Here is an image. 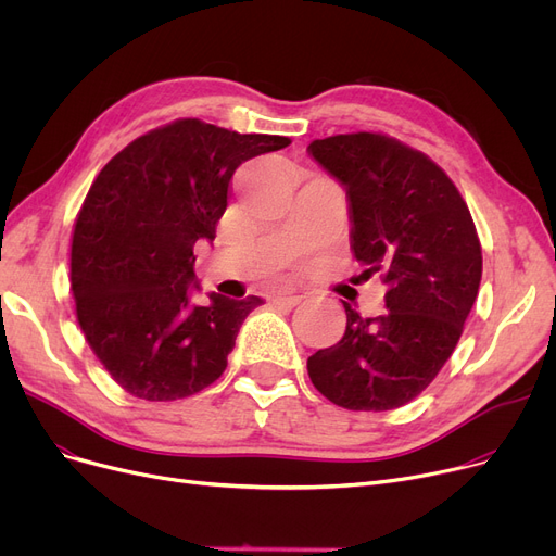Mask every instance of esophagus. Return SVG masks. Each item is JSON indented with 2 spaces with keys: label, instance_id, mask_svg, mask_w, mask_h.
<instances>
[{
  "label": "esophagus",
  "instance_id": "obj_1",
  "mask_svg": "<svg viewBox=\"0 0 556 556\" xmlns=\"http://www.w3.org/2000/svg\"><path fill=\"white\" fill-rule=\"evenodd\" d=\"M270 302H273V306H275V308L290 311V308L298 306V304L302 302V298H300V295H275Z\"/></svg>",
  "mask_w": 556,
  "mask_h": 556
}]
</instances>
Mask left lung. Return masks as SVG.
Returning a JSON list of instances; mask_svg holds the SVG:
<instances>
[{
	"label": "left lung",
	"mask_w": 556,
	"mask_h": 556,
	"mask_svg": "<svg viewBox=\"0 0 556 556\" xmlns=\"http://www.w3.org/2000/svg\"><path fill=\"white\" fill-rule=\"evenodd\" d=\"M308 155L346 191L361 277L388 286L386 315L361 317L342 302L344 336L308 358V376L346 410H394L440 374L478 298L482 250L471 212L440 166L392 137L315 139Z\"/></svg>",
	"instance_id": "1"
}]
</instances>
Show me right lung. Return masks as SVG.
Segmentation results:
<instances>
[{
  "label": "right lung",
  "mask_w": 556,
  "mask_h": 556,
  "mask_svg": "<svg viewBox=\"0 0 556 556\" xmlns=\"http://www.w3.org/2000/svg\"><path fill=\"white\" fill-rule=\"evenodd\" d=\"M288 143L180 119L137 137L97 175L74 223L72 293L87 344L128 394L185 399L225 371L263 300L210 293L191 304L193 248L216 239L233 170Z\"/></svg>",
  "instance_id": "right-lung-1"
}]
</instances>
